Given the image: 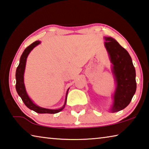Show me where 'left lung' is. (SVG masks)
Instances as JSON below:
<instances>
[{
  "mask_svg": "<svg viewBox=\"0 0 149 149\" xmlns=\"http://www.w3.org/2000/svg\"><path fill=\"white\" fill-rule=\"evenodd\" d=\"M105 47L111 62L116 83L113 95L112 113L119 111L128 105L136 89V72L132 59L125 49L111 37H104Z\"/></svg>",
  "mask_w": 149,
  "mask_h": 149,
  "instance_id": "8db88e82",
  "label": "left lung"
}]
</instances>
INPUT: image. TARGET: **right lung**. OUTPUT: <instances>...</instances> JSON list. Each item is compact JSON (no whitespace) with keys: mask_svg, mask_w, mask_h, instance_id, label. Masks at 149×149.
I'll use <instances>...</instances> for the list:
<instances>
[{"mask_svg":"<svg viewBox=\"0 0 149 149\" xmlns=\"http://www.w3.org/2000/svg\"><path fill=\"white\" fill-rule=\"evenodd\" d=\"M40 43V41L38 40L33 42L32 44H30L29 46H28L27 48L24 49V51L23 52V53L20 59L19 65H18L17 68H16V89L18 95H19L21 99H22L25 105L27 107L29 108L30 109L33 110L34 111L38 113H49V114H54V113H57L63 110V108L65 107V105L66 104V100H67L68 92V90H69V89H68L67 93H66L65 103L64 105L62 106V107L58 109H46L39 107L38 105H36L34 102H33L31 99L29 97V96L28 95L26 90L24 82V74L26 63V60L28 54H29L30 52L34 49V48H35V47Z\"/></svg>","mask_w":149,"mask_h":149,"instance_id":"1","label":"right lung"}]
</instances>
